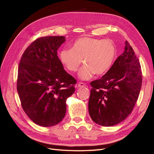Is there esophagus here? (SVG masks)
I'll use <instances>...</instances> for the list:
<instances>
[{
    "mask_svg": "<svg viewBox=\"0 0 154 154\" xmlns=\"http://www.w3.org/2000/svg\"><path fill=\"white\" fill-rule=\"evenodd\" d=\"M85 84L84 83H82V82H80L78 84V87H85Z\"/></svg>",
    "mask_w": 154,
    "mask_h": 154,
    "instance_id": "obj_1",
    "label": "esophagus"
}]
</instances>
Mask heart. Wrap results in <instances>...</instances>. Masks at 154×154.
I'll return each instance as SVG.
<instances>
[{"mask_svg":"<svg viewBox=\"0 0 154 154\" xmlns=\"http://www.w3.org/2000/svg\"><path fill=\"white\" fill-rule=\"evenodd\" d=\"M58 56L62 66L70 72L76 71L83 60L85 65L78 76L88 80L95 74L100 76L109 71L116 57V48L111 40L85 36L74 41L71 49L60 51Z\"/></svg>","mask_w":154,"mask_h":154,"instance_id":"obj_1","label":"heart"}]
</instances>
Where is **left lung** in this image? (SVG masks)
Wrapping results in <instances>:
<instances>
[{
    "label": "left lung",
    "mask_w": 154,
    "mask_h": 154,
    "mask_svg": "<svg viewBox=\"0 0 154 154\" xmlns=\"http://www.w3.org/2000/svg\"><path fill=\"white\" fill-rule=\"evenodd\" d=\"M142 84L139 60L127 41L124 52L105 75L91 83L88 112L93 122L103 127L121 123L132 112Z\"/></svg>",
    "instance_id": "8db88e82"
}]
</instances>
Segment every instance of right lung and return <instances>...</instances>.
<instances>
[{"label": "right lung", "instance_id": "obj_1", "mask_svg": "<svg viewBox=\"0 0 154 154\" xmlns=\"http://www.w3.org/2000/svg\"><path fill=\"white\" fill-rule=\"evenodd\" d=\"M66 38L41 37L23 53L18 70L17 88L21 105L36 125H57L66 113V100L75 91L76 80L66 71L57 50Z\"/></svg>", "mask_w": 154, "mask_h": 154}]
</instances>
